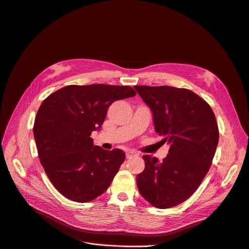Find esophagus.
Masks as SVG:
<instances>
[{
    "label": "esophagus",
    "mask_w": 249,
    "mask_h": 249,
    "mask_svg": "<svg viewBox=\"0 0 249 249\" xmlns=\"http://www.w3.org/2000/svg\"><path fill=\"white\" fill-rule=\"evenodd\" d=\"M136 155H137V152H135V151H133V150H129V151L126 152V157H127V158H131V157H134V156H136Z\"/></svg>",
    "instance_id": "obj_1"
}]
</instances>
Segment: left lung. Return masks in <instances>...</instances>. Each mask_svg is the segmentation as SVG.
<instances>
[{"mask_svg":"<svg viewBox=\"0 0 249 249\" xmlns=\"http://www.w3.org/2000/svg\"><path fill=\"white\" fill-rule=\"evenodd\" d=\"M153 115L155 132L168 142L161 162L143 155L145 167L137 176L142 197L165 209L188 199L206 176L216 151L219 130L210 106L188 89L170 86L134 87Z\"/></svg>","mask_w":249,"mask_h":249,"instance_id":"obj_1","label":"left lung"}]
</instances>
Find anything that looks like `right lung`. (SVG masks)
<instances>
[{
	"label": "right lung",
	"mask_w": 249,
	"mask_h": 249,
	"mask_svg": "<svg viewBox=\"0 0 249 249\" xmlns=\"http://www.w3.org/2000/svg\"><path fill=\"white\" fill-rule=\"evenodd\" d=\"M134 96L130 86L69 85L42 103L33 134L42 166L62 196L88 202L108 189L125 153L94 145L90 136L102 128L112 103Z\"/></svg>",
	"instance_id": "obj_1"
}]
</instances>
